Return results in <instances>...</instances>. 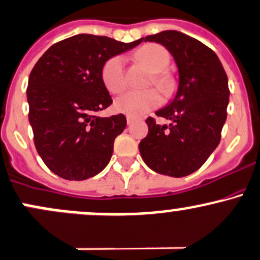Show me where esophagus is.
<instances>
[{
  "mask_svg": "<svg viewBox=\"0 0 260 260\" xmlns=\"http://www.w3.org/2000/svg\"><path fill=\"white\" fill-rule=\"evenodd\" d=\"M136 121V118L135 117H132V116H127V123L128 124H132L133 122Z\"/></svg>",
  "mask_w": 260,
  "mask_h": 260,
  "instance_id": "obj_1",
  "label": "esophagus"
}]
</instances>
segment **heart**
Listing matches in <instances>:
<instances>
[{
  "mask_svg": "<svg viewBox=\"0 0 260 260\" xmlns=\"http://www.w3.org/2000/svg\"><path fill=\"white\" fill-rule=\"evenodd\" d=\"M137 60L150 71L148 80L149 86H156L164 96H170L175 91V79L167 70L170 62L169 51L162 45L145 44L136 53ZM102 80L112 93H121L127 86L125 80L124 58L122 55L111 56L102 67ZM161 96L155 88H148L144 91H128L116 100L115 107L118 112L127 116H139L148 111L160 106Z\"/></svg>",
  "mask_w": 260,
  "mask_h": 260,
  "instance_id": "obj_1",
  "label": "heart"
}]
</instances>
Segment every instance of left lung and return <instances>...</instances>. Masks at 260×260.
Segmentation results:
<instances>
[{
  "label": "left lung",
  "mask_w": 260,
  "mask_h": 260,
  "mask_svg": "<svg viewBox=\"0 0 260 260\" xmlns=\"http://www.w3.org/2000/svg\"><path fill=\"white\" fill-rule=\"evenodd\" d=\"M172 53L179 88L170 105L156 111L169 124L145 119L148 135L139 143L145 164L162 175L182 178L204 165L221 141L230 101L227 74L216 53L192 37L164 30L142 38Z\"/></svg>",
  "instance_id": "obj_1"
}]
</instances>
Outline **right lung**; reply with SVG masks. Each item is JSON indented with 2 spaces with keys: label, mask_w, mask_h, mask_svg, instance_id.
Here are the masks:
<instances>
[{
  "label": "right lung",
  "mask_w": 260,
  "mask_h": 260,
  "mask_svg": "<svg viewBox=\"0 0 260 260\" xmlns=\"http://www.w3.org/2000/svg\"><path fill=\"white\" fill-rule=\"evenodd\" d=\"M142 42L78 34L51 45L36 62L28 80V118L37 152L54 174L80 181L106 168L127 119L122 113L96 115L112 104L102 67Z\"/></svg>",
  "instance_id": "1"
}]
</instances>
